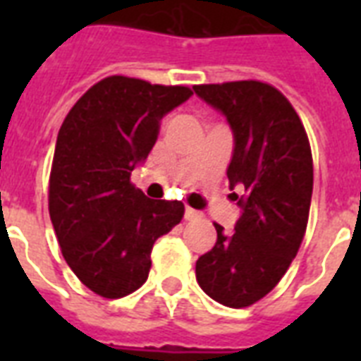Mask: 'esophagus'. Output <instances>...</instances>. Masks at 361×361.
<instances>
[{
  "label": "esophagus",
  "instance_id": "esophagus-1",
  "mask_svg": "<svg viewBox=\"0 0 361 361\" xmlns=\"http://www.w3.org/2000/svg\"><path fill=\"white\" fill-rule=\"evenodd\" d=\"M183 217H185L187 221L198 219V217H200V212H197V209H192V208H185V214H183Z\"/></svg>",
  "mask_w": 361,
  "mask_h": 361
}]
</instances>
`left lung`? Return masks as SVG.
<instances>
[{"instance_id":"8db88e82","label":"left lung","mask_w":361,"mask_h":361,"mask_svg":"<svg viewBox=\"0 0 361 361\" xmlns=\"http://www.w3.org/2000/svg\"><path fill=\"white\" fill-rule=\"evenodd\" d=\"M198 97L225 116L234 136L226 176L241 208L234 231L197 260V281L226 307H247L286 274L302 245L313 195V159L296 110L257 80L204 84Z\"/></svg>"}]
</instances>
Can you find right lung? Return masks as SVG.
<instances>
[{"label":"right lung","instance_id":"1","mask_svg":"<svg viewBox=\"0 0 361 361\" xmlns=\"http://www.w3.org/2000/svg\"><path fill=\"white\" fill-rule=\"evenodd\" d=\"M191 95L185 86L109 76L76 101L59 129L50 219L69 268L99 296L140 288L153 243L183 217V204L147 198L130 172L152 152L161 120Z\"/></svg>","mask_w":361,"mask_h":361}]
</instances>
